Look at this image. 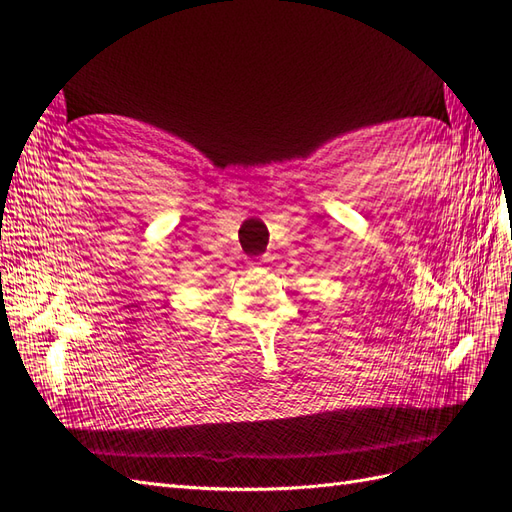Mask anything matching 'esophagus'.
Here are the masks:
<instances>
[{"label":"esophagus","mask_w":512,"mask_h":512,"mask_svg":"<svg viewBox=\"0 0 512 512\" xmlns=\"http://www.w3.org/2000/svg\"><path fill=\"white\" fill-rule=\"evenodd\" d=\"M263 263H267V258H263V260H260V265H263Z\"/></svg>","instance_id":"obj_1"}]
</instances>
